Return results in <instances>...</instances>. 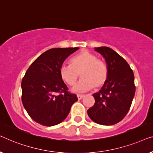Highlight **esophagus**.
Here are the masks:
<instances>
[{"mask_svg": "<svg viewBox=\"0 0 153 153\" xmlns=\"http://www.w3.org/2000/svg\"><path fill=\"white\" fill-rule=\"evenodd\" d=\"M84 96H85V95H82V94H77V97L78 98V100H81L82 98H83Z\"/></svg>", "mask_w": 153, "mask_h": 153, "instance_id": "esophagus-1", "label": "esophagus"}]
</instances>
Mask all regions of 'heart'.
<instances>
[{"label": "heart", "mask_w": 153, "mask_h": 153, "mask_svg": "<svg viewBox=\"0 0 153 153\" xmlns=\"http://www.w3.org/2000/svg\"><path fill=\"white\" fill-rule=\"evenodd\" d=\"M70 65L62 66L59 75L66 84L74 86L79 74L82 79L74 88V91L84 92L94 87L100 88L107 82L109 77L107 66L93 53L82 51L71 59Z\"/></svg>", "instance_id": "1"}]
</instances>
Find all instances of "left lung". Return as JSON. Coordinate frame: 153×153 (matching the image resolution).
Returning <instances> with one entry per match:
<instances>
[{"label": "left lung", "mask_w": 153, "mask_h": 153, "mask_svg": "<svg viewBox=\"0 0 153 153\" xmlns=\"http://www.w3.org/2000/svg\"><path fill=\"white\" fill-rule=\"evenodd\" d=\"M95 51L105 59L109 77L93 94L95 103L87 114L96 123L112 126L123 120L130 108L135 94L134 74L128 62L111 48L102 46Z\"/></svg>", "instance_id": "8db88e82"}]
</instances>
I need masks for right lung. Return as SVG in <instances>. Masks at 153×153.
<instances>
[{"mask_svg": "<svg viewBox=\"0 0 153 153\" xmlns=\"http://www.w3.org/2000/svg\"><path fill=\"white\" fill-rule=\"evenodd\" d=\"M79 48H51L33 62L21 82L22 102L31 119L44 126L57 125L67 117L77 100L59 75L64 60Z\"/></svg>", "mask_w": 153, "mask_h": 153, "instance_id": "add662e5", "label": "right lung"}]
</instances>
